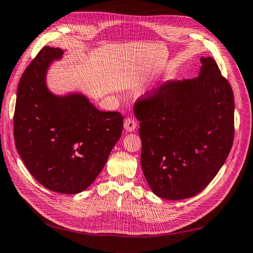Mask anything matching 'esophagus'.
I'll list each match as a JSON object with an SVG mask.
<instances>
[{
  "label": "esophagus",
  "instance_id": "1",
  "mask_svg": "<svg viewBox=\"0 0 253 253\" xmlns=\"http://www.w3.org/2000/svg\"><path fill=\"white\" fill-rule=\"evenodd\" d=\"M136 126H137V124H136V121H135L134 119H132V118H126V119L125 120L124 127H125V129H126V132H128V133L134 132Z\"/></svg>",
  "mask_w": 253,
  "mask_h": 253
}]
</instances>
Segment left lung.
<instances>
[{"instance_id": "1", "label": "left lung", "mask_w": 253, "mask_h": 253, "mask_svg": "<svg viewBox=\"0 0 253 253\" xmlns=\"http://www.w3.org/2000/svg\"><path fill=\"white\" fill-rule=\"evenodd\" d=\"M192 80H169L136 108L140 163L152 192L164 200L197 195L215 177L234 136V96L211 57Z\"/></svg>"}]
</instances>
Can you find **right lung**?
<instances>
[{
    "label": "right lung",
    "instance_id": "right-lung-1",
    "mask_svg": "<svg viewBox=\"0 0 253 253\" xmlns=\"http://www.w3.org/2000/svg\"><path fill=\"white\" fill-rule=\"evenodd\" d=\"M64 51L43 47L23 73L13 135L19 155L37 181L53 192L77 194L102 171L121 137L124 117L99 111L80 91L52 93L47 73Z\"/></svg>",
    "mask_w": 253,
    "mask_h": 253
}]
</instances>
